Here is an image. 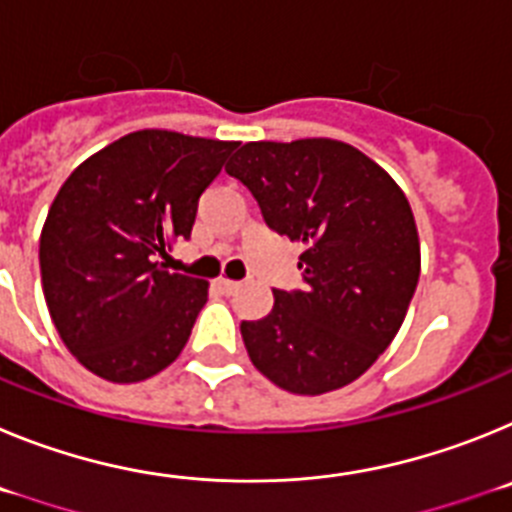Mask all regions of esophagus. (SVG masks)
Returning <instances> with one entry per match:
<instances>
[{
	"instance_id": "34e87169",
	"label": "esophagus",
	"mask_w": 512,
	"mask_h": 512,
	"mask_svg": "<svg viewBox=\"0 0 512 512\" xmlns=\"http://www.w3.org/2000/svg\"><path fill=\"white\" fill-rule=\"evenodd\" d=\"M241 287V282H233V279H217V289H220V292H223V295H233L235 289Z\"/></svg>"
}]
</instances>
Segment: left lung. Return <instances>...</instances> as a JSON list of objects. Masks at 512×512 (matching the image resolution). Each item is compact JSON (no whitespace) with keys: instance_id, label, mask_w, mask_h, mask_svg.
<instances>
[{"instance_id":"8db88e82","label":"left lung","mask_w":512,"mask_h":512,"mask_svg":"<svg viewBox=\"0 0 512 512\" xmlns=\"http://www.w3.org/2000/svg\"><path fill=\"white\" fill-rule=\"evenodd\" d=\"M266 225L305 243V289H274L266 318L243 320L253 366L292 395L346 387L379 359L420 277L410 202L359 148L330 138L246 143L225 166Z\"/></svg>"}]
</instances>
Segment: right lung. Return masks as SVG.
Instances as JSON below:
<instances>
[{
    "mask_svg": "<svg viewBox=\"0 0 512 512\" xmlns=\"http://www.w3.org/2000/svg\"><path fill=\"white\" fill-rule=\"evenodd\" d=\"M235 140L138 130L89 156L40 233V279L58 336L107 382H143L182 354L207 282L158 256L192 235L200 194Z\"/></svg>",
    "mask_w": 512,
    "mask_h": 512,
    "instance_id": "obj_1",
    "label": "right lung"
}]
</instances>
